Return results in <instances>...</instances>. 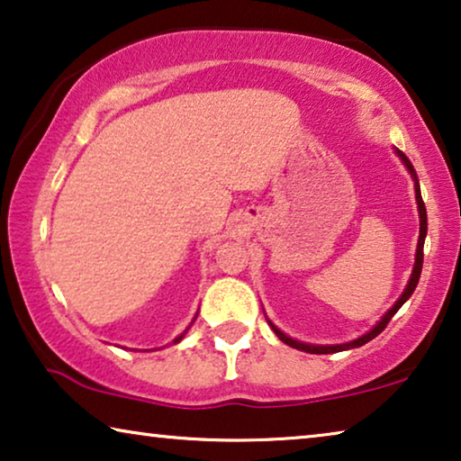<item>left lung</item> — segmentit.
Instances as JSON below:
<instances>
[{
	"mask_svg": "<svg viewBox=\"0 0 461 461\" xmlns=\"http://www.w3.org/2000/svg\"><path fill=\"white\" fill-rule=\"evenodd\" d=\"M397 155L402 157V161H403V165H406L408 167V171L411 174V177H414V188H416V203H418V215H420V236H418V249H416V263H414V269H411V277H410V281H408V285H406V290H403V294L400 296V300L395 302L393 306L389 308L387 312H384V317L376 322V325L370 329L368 333H364L362 338H358V339H354V341H349V343H339V346H311V343H302V341H296V339H292V338H287L285 333H281L277 327L273 325V322H269L271 325V329L275 331V335H277V338L284 341V343H287V346L290 348H296V349H302V352H308V354H335V352H343V349H352V348H360V346H364V343H368L370 339H375L376 335H379L384 327H387V322L393 319V314L400 311V308L403 306V302H406L411 294H414V290H416V285H418V279H420V273H422V258H424V238H427V207H424V201H422V196H420V186H418V177H416V171H414V167H411V163H410V159L406 155L402 153V150H397Z\"/></svg>",
	"mask_w": 461,
	"mask_h": 461,
	"instance_id": "obj_1",
	"label": "left lung"
}]
</instances>
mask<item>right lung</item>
I'll return each instance as SVG.
<instances>
[{
	"mask_svg": "<svg viewBox=\"0 0 461 461\" xmlns=\"http://www.w3.org/2000/svg\"><path fill=\"white\" fill-rule=\"evenodd\" d=\"M184 333H186V331H184ZM184 333H182V335H180V338H176V339H174V343H177V341H180V339H182V338H184Z\"/></svg>",
	"mask_w": 461,
	"mask_h": 461,
	"instance_id": "1",
	"label": "right lung"
}]
</instances>
